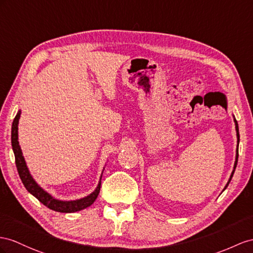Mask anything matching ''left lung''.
I'll list each match as a JSON object with an SVG mask.
<instances>
[{
	"mask_svg": "<svg viewBox=\"0 0 253 253\" xmlns=\"http://www.w3.org/2000/svg\"><path fill=\"white\" fill-rule=\"evenodd\" d=\"M233 118H234V115H233ZM234 123H235V129H236V137H237V146H236V156H235V163H234V168H233V171H232V173H231V176H230V178H229V180H228V183H226V185H225V187H224V189L223 190H225L226 189V187L229 186V184H230V182H231V179H232V177H233V174H234V172H235V169H236V166H237V160H238V144H239V131H238V124H237V121L235 120V118H234ZM222 190V191H223Z\"/></svg>",
	"mask_w": 253,
	"mask_h": 253,
	"instance_id": "8db88e82",
	"label": "left lung"
}]
</instances>
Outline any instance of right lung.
<instances>
[{
  "instance_id": "1",
  "label": "right lung",
  "mask_w": 253,
  "mask_h": 253,
  "mask_svg": "<svg viewBox=\"0 0 253 253\" xmlns=\"http://www.w3.org/2000/svg\"><path fill=\"white\" fill-rule=\"evenodd\" d=\"M20 114H21V110H19L16 118L14 119V122H12L11 146H12V151H14V154H15L16 167L19 173V176H20L27 190L32 194V196H34L38 201H40V202H42L44 206H47L48 209L55 211L75 212V211H82L92 205L95 202L97 197H98L99 191H100L102 173L100 175L98 185H97L95 190L92 193H89L88 196L84 198L78 199V200H71V201H63V200H57L53 198L50 193H48L46 190H43L42 187L35 182V179L31 175V173L29 171V168L27 166V163H25L21 147L19 145V141H18V124H19V120H20ZM103 169H105V168H103Z\"/></svg>"
}]
</instances>
